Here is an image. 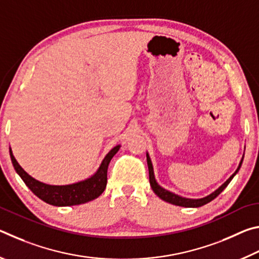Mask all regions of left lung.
Returning a JSON list of instances; mask_svg holds the SVG:
<instances>
[{
	"label": "left lung",
	"instance_id": "left-lung-1",
	"mask_svg": "<svg viewBox=\"0 0 259 259\" xmlns=\"http://www.w3.org/2000/svg\"><path fill=\"white\" fill-rule=\"evenodd\" d=\"M147 164H148V174H150V184H151V187L152 190L154 191L155 194L159 196L160 199H162L163 201H165V202H169L171 204H175V205H179V207H188V208H198V207H202V205L209 203L210 201H212L214 198H217V196L221 194V193L224 191V188L229 185L230 182L232 181V178H233L235 176V174L239 171L240 166L241 164H242V160H241L240 162V165L239 168L236 169V171L232 175V176L227 179V181L223 184V185L218 188V190L214 191L213 193H211V194L205 196V198L203 199H198V200H193V199H185V198H182V196L179 195H176L174 194V193L169 192L164 190V188H162L161 186L157 185V183L155 181L154 178V174H153V166H152V162H151V159L150 156H148L147 154Z\"/></svg>",
	"mask_w": 259,
	"mask_h": 259
}]
</instances>
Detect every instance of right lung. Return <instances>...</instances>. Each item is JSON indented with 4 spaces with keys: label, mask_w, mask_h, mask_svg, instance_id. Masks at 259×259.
Listing matches in <instances>:
<instances>
[{
    "label": "right lung",
    "mask_w": 259,
    "mask_h": 259,
    "mask_svg": "<svg viewBox=\"0 0 259 259\" xmlns=\"http://www.w3.org/2000/svg\"><path fill=\"white\" fill-rule=\"evenodd\" d=\"M119 150L120 145H117L109 151L108 154L103 160L102 164H100L98 171L93 177L87 179V181L65 186L47 185V184L36 181V179L30 177L18 164L11 150L10 156L17 174L19 175L24 183L37 198H40L49 204L57 205V207H67V205H77L89 202V201L97 199L102 194L107 184L108 164L112 157L116 154V152Z\"/></svg>",
    "instance_id": "1"
}]
</instances>
